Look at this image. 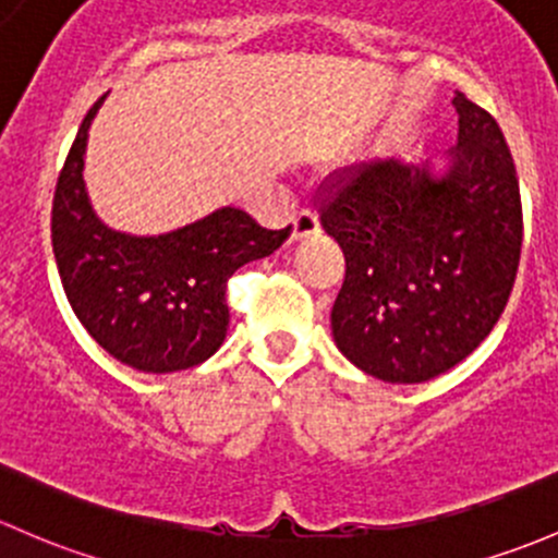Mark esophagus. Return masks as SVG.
<instances>
[{
	"label": "esophagus",
	"instance_id": "esophagus-1",
	"mask_svg": "<svg viewBox=\"0 0 558 558\" xmlns=\"http://www.w3.org/2000/svg\"><path fill=\"white\" fill-rule=\"evenodd\" d=\"M319 233V220L314 209H301L292 217V239H306Z\"/></svg>",
	"mask_w": 558,
	"mask_h": 558
}]
</instances>
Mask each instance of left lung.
<instances>
[{
    "mask_svg": "<svg viewBox=\"0 0 558 558\" xmlns=\"http://www.w3.org/2000/svg\"><path fill=\"white\" fill-rule=\"evenodd\" d=\"M449 166L376 158L330 177L319 222L347 277L330 325L343 357L389 384H422L462 363L505 312L521 257V193L486 109L453 96Z\"/></svg>",
    "mask_w": 558,
    "mask_h": 558,
    "instance_id": "8db88e82",
    "label": "left lung"
}]
</instances>
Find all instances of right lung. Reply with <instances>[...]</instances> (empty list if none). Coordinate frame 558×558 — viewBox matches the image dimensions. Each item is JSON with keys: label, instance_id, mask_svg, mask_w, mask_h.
Segmentation results:
<instances>
[{"label": "right lung", "instance_id": "add662e5", "mask_svg": "<svg viewBox=\"0 0 558 558\" xmlns=\"http://www.w3.org/2000/svg\"><path fill=\"white\" fill-rule=\"evenodd\" d=\"M85 114L53 195V255L69 306L101 349L145 373L201 365L228 332V279L244 263L284 244L292 228L268 231L236 206L160 236L107 228L85 193L83 166L90 120Z\"/></svg>", "mask_w": 558, "mask_h": 558}]
</instances>
